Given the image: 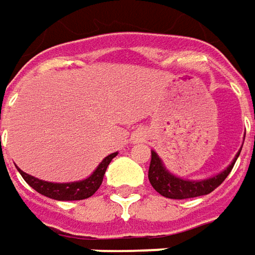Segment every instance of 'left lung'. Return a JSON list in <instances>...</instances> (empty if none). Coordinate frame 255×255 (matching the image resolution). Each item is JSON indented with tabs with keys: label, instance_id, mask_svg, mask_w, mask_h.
<instances>
[{
	"label": "left lung",
	"instance_id": "obj_1",
	"mask_svg": "<svg viewBox=\"0 0 255 255\" xmlns=\"http://www.w3.org/2000/svg\"><path fill=\"white\" fill-rule=\"evenodd\" d=\"M241 149L236 154L234 160L226 170L220 171L219 174L204 179V180H186L171 174L163 164L162 159L157 156V153L152 150V160L149 166V181L153 186V189L162 194L167 199H176V200H183V199H191V197H199L209 194L214 189H217L226 177L230 174L231 169L234 163L237 160Z\"/></svg>",
	"mask_w": 255,
	"mask_h": 255
}]
</instances>
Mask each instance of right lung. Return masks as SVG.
<instances>
[{"mask_svg":"<svg viewBox=\"0 0 255 255\" xmlns=\"http://www.w3.org/2000/svg\"><path fill=\"white\" fill-rule=\"evenodd\" d=\"M118 154L112 153L109 156H106L102 162L99 163V166L96 167V170L93 171L92 174L85 179V180L72 181V183H51V181L39 180L34 176L25 173L21 169L18 171L21 173V176L24 177V180L38 193L44 194L49 199L61 201H69V200H84L95 194V191L101 187L105 176V171L108 169L109 163L112 162V159Z\"/></svg>","mask_w":255,"mask_h":255,"instance_id":"add662e5","label":"right lung"}]
</instances>
